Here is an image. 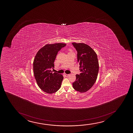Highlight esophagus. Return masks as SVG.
Instances as JSON below:
<instances>
[{
    "label": "esophagus",
    "instance_id": "1",
    "mask_svg": "<svg viewBox=\"0 0 133 133\" xmlns=\"http://www.w3.org/2000/svg\"><path fill=\"white\" fill-rule=\"evenodd\" d=\"M64 75H65V76L66 77H68L69 76V74H65Z\"/></svg>",
    "mask_w": 133,
    "mask_h": 133
}]
</instances>
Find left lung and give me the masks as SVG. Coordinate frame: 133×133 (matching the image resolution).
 <instances>
[{
  "label": "left lung",
  "mask_w": 133,
  "mask_h": 133,
  "mask_svg": "<svg viewBox=\"0 0 133 133\" xmlns=\"http://www.w3.org/2000/svg\"><path fill=\"white\" fill-rule=\"evenodd\" d=\"M77 52V61L81 73L76 75L73 83L75 90L83 93L90 90L96 81L99 70L98 57L90 46L83 43H72Z\"/></svg>",
  "instance_id": "1"
}]
</instances>
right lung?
Listing matches in <instances>:
<instances>
[{
	"label": "right lung",
	"instance_id": "add662e5",
	"mask_svg": "<svg viewBox=\"0 0 133 133\" xmlns=\"http://www.w3.org/2000/svg\"><path fill=\"white\" fill-rule=\"evenodd\" d=\"M66 44L58 43L46 44L40 49L35 55L33 62L34 76L40 88L48 94L57 91L61 87L63 75L52 73L54 62L58 51Z\"/></svg>",
	"mask_w": 133,
	"mask_h": 133
}]
</instances>
